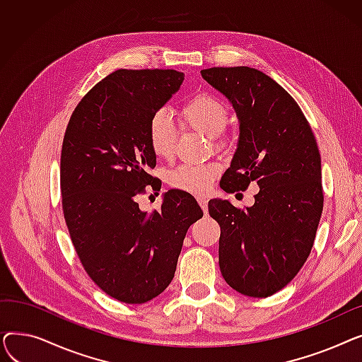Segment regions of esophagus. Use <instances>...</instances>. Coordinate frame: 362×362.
Masks as SVG:
<instances>
[{
  "label": "esophagus",
  "mask_w": 362,
  "mask_h": 362,
  "mask_svg": "<svg viewBox=\"0 0 362 362\" xmlns=\"http://www.w3.org/2000/svg\"><path fill=\"white\" fill-rule=\"evenodd\" d=\"M198 204L202 208V211L206 213V210H208V201L205 198H198Z\"/></svg>",
  "instance_id": "esophagus-1"
}]
</instances>
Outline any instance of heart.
Here are the masks:
<instances>
[{
    "label": "heart",
    "mask_w": 362,
    "mask_h": 362,
    "mask_svg": "<svg viewBox=\"0 0 362 362\" xmlns=\"http://www.w3.org/2000/svg\"><path fill=\"white\" fill-rule=\"evenodd\" d=\"M180 122L211 138H218L227 123V105L208 92H199L189 98L179 110ZM146 136L151 151L158 158H170L175 152L176 135L165 112L157 111L148 122ZM218 175L216 164H183L168 173V185L192 195H202L211 187Z\"/></svg>",
    "instance_id": "obj_1"
}]
</instances>
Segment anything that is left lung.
Instances as JSON below:
<instances>
[{
  "instance_id": "left-lung-1",
  "label": "left lung",
  "mask_w": 362,
  "mask_h": 362,
  "mask_svg": "<svg viewBox=\"0 0 362 362\" xmlns=\"http://www.w3.org/2000/svg\"><path fill=\"white\" fill-rule=\"evenodd\" d=\"M229 100L239 119V142L220 186L233 194L259 186L255 204L236 208L211 199L220 224V272L242 295L267 298L307 261L322 213L321 158L298 103L265 73L246 66L201 70Z\"/></svg>"
}]
</instances>
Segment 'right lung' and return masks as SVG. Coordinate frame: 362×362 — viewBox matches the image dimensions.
<instances>
[{
	"mask_svg": "<svg viewBox=\"0 0 362 362\" xmlns=\"http://www.w3.org/2000/svg\"><path fill=\"white\" fill-rule=\"evenodd\" d=\"M183 79L170 69L112 71L76 105L64 133L60 187L73 246L92 281L124 303L148 302L168 286L186 232L204 214L177 189L158 211L136 202L156 180L148 122Z\"/></svg>",
	"mask_w": 362,
	"mask_h": 362,
	"instance_id": "right-lung-1",
	"label": "right lung"
}]
</instances>
